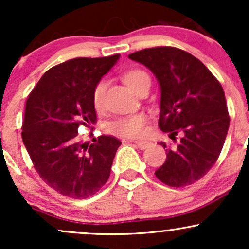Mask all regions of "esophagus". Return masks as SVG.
<instances>
[{
	"mask_svg": "<svg viewBox=\"0 0 249 249\" xmlns=\"http://www.w3.org/2000/svg\"><path fill=\"white\" fill-rule=\"evenodd\" d=\"M133 142H136V145L138 146L141 150H146L147 147H150L151 142H141V141H134Z\"/></svg>",
	"mask_w": 249,
	"mask_h": 249,
	"instance_id": "esophagus-1",
	"label": "esophagus"
}]
</instances>
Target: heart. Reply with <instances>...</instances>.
Segmentation results:
<instances>
[{"label":"heart","instance_id":"1","mask_svg":"<svg viewBox=\"0 0 249 249\" xmlns=\"http://www.w3.org/2000/svg\"><path fill=\"white\" fill-rule=\"evenodd\" d=\"M150 78L145 71L141 69H131L124 73V81L128 88L134 91L144 79ZM107 83L105 79H101L96 83L92 90V103L96 110H102L104 107L105 92H107ZM147 117L144 113L123 117L110 124L111 132L123 138H138L146 131Z\"/></svg>","mask_w":249,"mask_h":249}]
</instances>
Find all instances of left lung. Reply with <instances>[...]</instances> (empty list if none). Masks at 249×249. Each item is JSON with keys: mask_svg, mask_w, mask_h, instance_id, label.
<instances>
[{"mask_svg": "<svg viewBox=\"0 0 249 249\" xmlns=\"http://www.w3.org/2000/svg\"><path fill=\"white\" fill-rule=\"evenodd\" d=\"M128 58L145 65L158 79L159 128L171 139L181 134L154 174L171 187L198 181L218 160L230 127L221 84L204 63L178 48H148ZM160 145L166 148L164 142Z\"/></svg>", "mask_w": 249, "mask_h": 249, "instance_id": "left-lung-1", "label": "left lung"}]
</instances>
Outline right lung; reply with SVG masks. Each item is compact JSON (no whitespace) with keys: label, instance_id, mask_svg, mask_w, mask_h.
Instances as JSON below:
<instances>
[{"label":"right lung","instance_id":"1","mask_svg":"<svg viewBox=\"0 0 249 249\" xmlns=\"http://www.w3.org/2000/svg\"><path fill=\"white\" fill-rule=\"evenodd\" d=\"M119 57H79L55 65L28 96L24 146L45 184L69 198L87 199L104 186L122 145L111 136L93 138L92 144L78 136L81 125L90 127L97 122L93 87Z\"/></svg>","mask_w":249,"mask_h":249}]
</instances>
